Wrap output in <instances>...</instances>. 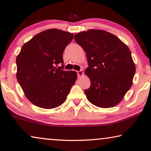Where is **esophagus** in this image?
<instances>
[{"instance_id":"1","label":"esophagus","mask_w":151,"mask_h":151,"mask_svg":"<svg viewBox=\"0 0 151 151\" xmlns=\"http://www.w3.org/2000/svg\"><path fill=\"white\" fill-rule=\"evenodd\" d=\"M78 76L79 78H81V77H82L83 76V70H80V71H78Z\"/></svg>"}]
</instances>
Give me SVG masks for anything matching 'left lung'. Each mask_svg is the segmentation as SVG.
I'll use <instances>...</instances> for the list:
<instances>
[{"label":"left lung","mask_w":151,"mask_h":151,"mask_svg":"<svg viewBox=\"0 0 151 151\" xmlns=\"http://www.w3.org/2000/svg\"><path fill=\"white\" fill-rule=\"evenodd\" d=\"M86 53L91 81L85 90L87 100L96 106L111 108L122 101L133 84L135 65L128 47L104 30L89 29L74 36Z\"/></svg>","instance_id":"obj_1"}]
</instances>
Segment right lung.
Returning <instances> with one entry per match:
<instances>
[{"mask_svg": "<svg viewBox=\"0 0 151 151\" xmlns=\"http://www.w3.org/2000/svg\"><path fill=\"white\" fill-rule=\"evenodd\" d=\"M73 34L50 29L37 34L23 45L16 57V78L31 103L52 109L66 101L77 80L75 71H64L63 52Z\"/></svg>", "mask_w": 151, "mask_h": 151, "instance_id": "1", "label": "right lung"}]
</instances>
